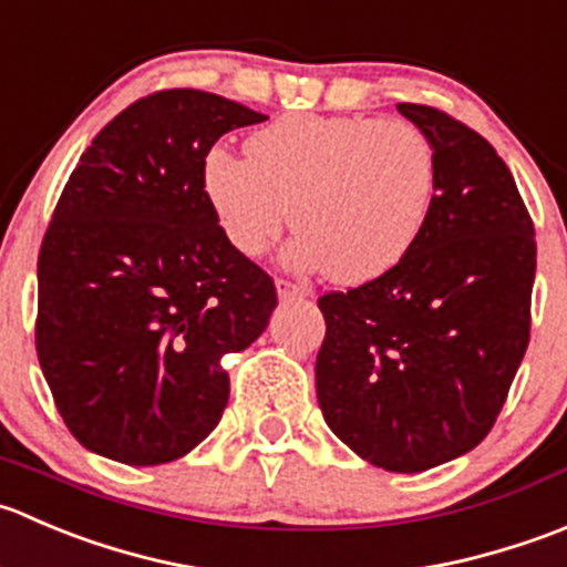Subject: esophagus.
<instances>
[{
  "mask_svg": "<svg viewBox=\"0 0 567 567\" xmlns=\"http://www.w3.org/2000/svg\"><path fill=\"white\" fill-rule=\"evenodd\" d=\"M276 286H278V297H281V300H300V297L311 295V289H308V286L286 281V278H278Z\"/></svg>",
  "mask_w": 567,
  "mask_h": 567,
  "instance_id": "34e87169",
  "label": "esophagus"
}]
</instances>
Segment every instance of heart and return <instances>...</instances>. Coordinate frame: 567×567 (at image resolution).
Masks as SVG:
<instances>
[{"mask_svg":"<svg viewBox=\"0 0 567 567\" xmlns=\"http://www.w3.org/2000/svg\"><path fill=\"white\" fill-rule=\"evenodd\" d=\"M439 159L411 121L295 112L248 140V156L212 148L204 187L228 243L261 256L295 220L291 261L363 284L400 265L430 217Z\"/></svg>","mask_w":567,"mask_h":567,"instance_id":"1","label":"heart"}]
</instances>
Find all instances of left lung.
<instances>
[{"label": "left lung", "instance_id": "obj_1", "mask_svg": "<svg viewBox=\"0 0 567 567\" xmlns=\"http://www.w3.org/2000/svg\"><path fill=\"white\" fill-rule=\"evenodd\" d=\"M439 159L411 254L317 300V400L336 439L385 472L472 452L496 424L532 328L535 226L491 143L450 112L396 104Z\"/></svg>", "mask_w": 567, "mask_h": 567}]
</instances>
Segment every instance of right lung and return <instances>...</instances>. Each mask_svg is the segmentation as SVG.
<instances>
[{"label": "right lung", "mask_w": 567, "mask_h": 567, "mask_svg": "<svg viewBox=\"0 0 567 567\" xmlns=\"http://www.w3.org/2000/svg\"><path fill=\"white\" fill-rule=\"evenodd\" d=\"M261 112L156 91L93 137L38 254L35 350L65 427L126 466L178 461L220 422V361L254 344L276 284L223 234L212 145Z\"/></svg>", "instance_id": "right-lung-1"}]
</instances>
